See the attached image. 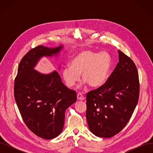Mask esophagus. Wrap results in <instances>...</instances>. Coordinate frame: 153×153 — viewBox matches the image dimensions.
Here are the masks:
<instances>
[{"instance_id":"obj_1","label":"esophagus","mask_w":153,"mask_h":153,"mask_svg":"<svg viewBox=\"0 0 153 153\" xmlns=\"http://www.w3.org/2000/svg\"><path fill=\"white\" fill-rule=\"evenodd\" d=\"M77 99H78V100H84L85 99V98L82 95L81 92H78Z\"/></svg>"}]
</instances>
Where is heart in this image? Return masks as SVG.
Segmentation results:
<instances>
[{"mask_svg": "<svg viewBox=\"0 0 153 153\" xmlns=\"http://www.w3.org/2000/svg\"><path fill=\"white\" fill-rule=\"evenodd\" d=\"M111 65L112 59L107 52L84 50L74 55L69 64L62 69V76L68 87L75 85L80 74L84 83L98 87L106 80Z\"/></svg>", "mask_w": 153, "mask_h": 153, "instance_id": "1", "label": "heart"}]
</instances>
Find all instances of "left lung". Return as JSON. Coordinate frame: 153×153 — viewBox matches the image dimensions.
<instances>
[{
	"instance_id": "left-lung-1",
	"label": "left lung",
	"mask_w": 153,
	"mask_h": 153,
	"mask_svg": "<svg viewBox=\"0 0 153 153\" xmlns=\"http://www.w3.org/2000/svg\"><path fill=\"white\" fill-rule=\"evenodd\" d=\"M118 53L119 61L105 84L86 96L88 126L99 137L110 138L121 131L130 119L139 98L135 64L121 51Z\"/></svg>"
}]
</instances>
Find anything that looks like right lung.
<instances>
[{
	"label": "right lung",
	"mask_w": 153,
	"mask_h": 153,
	"mask_svg": "<svg viewBox=\"0 0 153 153\" xmlns=\"http://www.w3.org/2000/svg\"><path fill=\"white\" fill-rule=\"evenodd\" d=\"M63 46H38L21 60L15 80L14 96L26 126L35 135L52 139L62 131L65 111L76 101V93L64 85L57 71L40 73L34 69L43 56L57 55Z\"/></svg>",
	"instance_id": "obj_1"
}]
</instances>
